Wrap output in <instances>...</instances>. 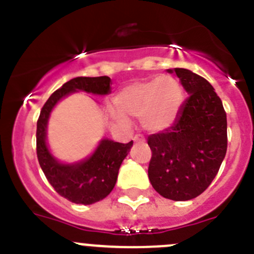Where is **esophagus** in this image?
<instances>
[{"mask_svg": "<svg viewBox=\"0 0 254 254\" xmlns=\"http://www.w3.org/2000/svg\"><path fill=\"white\" fill-rule=\"evenodd\" d=\"M133 141H134V142H141V143H143L144 138H143V137H142V136H134Z\"/></svg>", "mask_w": 254, "mask_h": 254, "instance_id": "esophagus-1", "label": "esophagus"}]
</instances>
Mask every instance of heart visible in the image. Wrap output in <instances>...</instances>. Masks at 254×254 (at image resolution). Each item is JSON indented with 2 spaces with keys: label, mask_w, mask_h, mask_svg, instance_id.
Segmentation results:
<instances>
[{
  "label": "heart",
  "mask_w": 254,
  "mask_h": 254,
  "mask_svg": "<svg viewBox=\"0 0 254 254\" xmlns=\"http://www.w3.org/2000/svg\"><path fill=\"white\" fill-rule=\"evenodd\" d=\"M182 100V87L175 77H154L129 84L118 93L115 117L123 123L127 122L126 116L141 118L146 131L158 133L173 125Z\"/></svg>",
  "instance_id": "1"
}]
</instances>
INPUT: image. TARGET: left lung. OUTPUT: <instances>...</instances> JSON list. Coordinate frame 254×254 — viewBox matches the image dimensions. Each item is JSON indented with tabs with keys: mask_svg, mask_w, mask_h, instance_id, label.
Returning a JSON list of instances; mask_svg holds the SVG:
<instances>
[{
	"mask_svg": "<svg viewBox=\"0 0 254 254\" xmlns=\"http://www.w3.org/2000/svg\"><path fill=\"white\" fill-rule=\"evenodd\" d=\"M188 98L170 128L147 139L152 151L151 185L162 197L190 201L208 188L227 152V116L207 79L186 68L167 69Z\"/></svg>",
	"mask_w": 254,
	"mask_h": 254,
	"instance_id": "left-lung-1",
	"label": "left lung"
}]
</instances>
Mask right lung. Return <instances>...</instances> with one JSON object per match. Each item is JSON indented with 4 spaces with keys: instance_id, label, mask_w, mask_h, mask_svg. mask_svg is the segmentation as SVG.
Wrapping results in <instances>:
<instances>
[{
    "instance_id": "obj_1",
    "label": "right lung",
    "mask_w": 254,
    "mask_h": 254,
    "mask_svg": "<svg viewBox=\"0 0 254 254\" xmlns=\"http://www.w3.org/2000/svg\"><path fill=\"white\" fill-rule=\"evenodd\" d=\"M111 78L76 77L51 95L42 107L37 121V158L46 178L60 195L77 204H93L102 201L113 190L123 159L133 142L120 143L102 138L92 153L76 162H62L53 156L47 143V127L51 113L57 103L77 92L96 96L111 93Z\"/></svg>"
}]
</instances>
